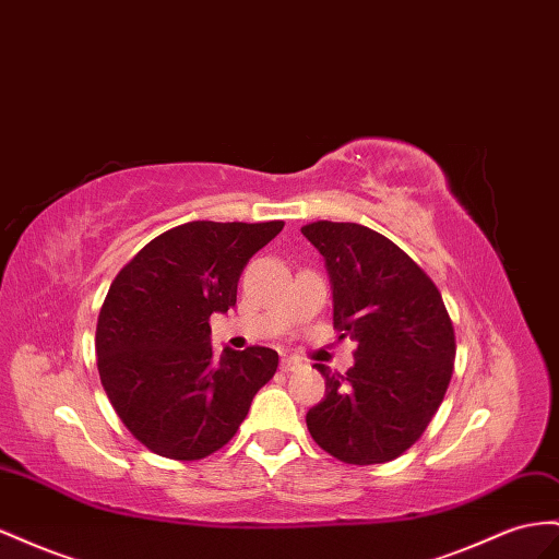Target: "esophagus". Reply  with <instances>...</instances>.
Returning <instances> with one entry per match:
<instances>
[{
	"label": "esophagus",
	"instance_id": "34e87169",
	"mask_svg": "<svg viewBox=\"0 0 559 559\" xmlns=\"http://www.w3.org/2000/svg\"><path fill=\"white\" fill-rule=\"evenodd\" d=\"M298 367H300V361L294 359V357H286V359L280 361V369H282L284 373H292V371H296Z\"/></svg>",
	"mask_w": 559,
	"mask_h": 559
}]
</instances>
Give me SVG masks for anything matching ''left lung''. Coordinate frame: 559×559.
Returning <instances> with one entry per match:
<instances>
[{"mask_svg": "<svg viewBox=\"0 0 559 559\" xmlns=\"http://www.w3.org/2000/svg\"><path fill=\"white\" fill-rule=\"evenodd\" d=\"M300 233L326 261L334 329L357 341L355 367L345 376L314 365L326 395L308 412V430L343 463H388L440 409L454 373V324L426 270L381 233L331 221Z\"/></svg>", "mask_w": 559, "mask_h": 559, "instance_id": "obj_1", "label": "left lung"}]
</instances>
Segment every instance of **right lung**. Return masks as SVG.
<instances>
[{
    "instance_id": "1",
    "label": "right lung",
    "mask_w": 559,
    "mask_h": 559,
    "mask_svg": "<svg viewBox=\"0 0 559 559\" xmlns=\"http://www.w3.org/2000/svg\"><path fill=\"white\" fill-rule=\"evenodd\" d=\"M284 221L176 225L119 270L96 324L98 373L112 409L153 454L200 461L228 444L255 392L273 379V348H211L209 317L237 304L251 255Z\"/></svg>"
}]
</instances>
